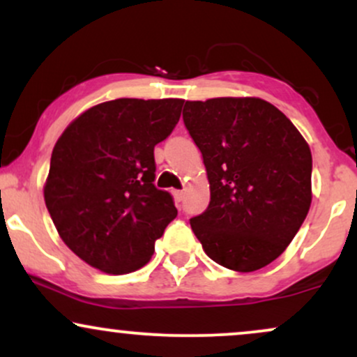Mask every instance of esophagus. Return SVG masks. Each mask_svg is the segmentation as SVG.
<instances>
[{
    "label": "esophagus",
    "instance_id": "34e87169",
    "mask_svg": "<svg viewBox=\"0 0 357 357\" xmlns=\"http://www.w3.org/2000/svg\"><path fill=\"white\" fill-rule=\"evenodd\" d=\"M173 196H174V202L176 203H181L183 202V191L181 190H174L173 191Z\"/></svg>",
    "mask_w": 357,
    "mask_h": 357
}]
</instances>
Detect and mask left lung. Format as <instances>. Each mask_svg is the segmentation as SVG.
<instances>
[{"instance_id":"1","label":"left lung","mask_w":357,"mask_h":357,"mask_svg":"<svg viewBox=\"0 0 357 357\" xmlns=\"http://www.w3.org/2000/svg\"><path fill=\"white\" fill-rule=\"evenodd\" d=\"M183 121L210 181L206 211L190 220L204 253L235 272L267 267L309 213V144L285 114L257 97L186 100Z\"/></svg>"}]
</instances>
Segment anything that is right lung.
Instances as JSON below:
<instances>
[{
	"mask_svg": "<svg viewBox=\"0 0 357 357\" xmlns=\"http://www.w3.org/2000/svg\"><path fill=\"white\" fill-rule=\"evenodd\" d=\"M181 99H116L80 114L59 137L45 204L60 238L90 267L122 275L144 267L176 218L154 186V146L173 132Z\"/></svg>",
	"mask_w": 357,
	"mask_h": 357,
	"instance_id": "obj_1",
	"label": "right lung"
}]
</instances>
